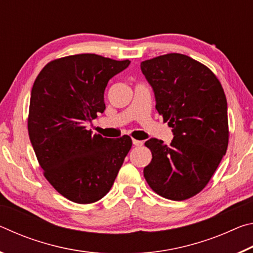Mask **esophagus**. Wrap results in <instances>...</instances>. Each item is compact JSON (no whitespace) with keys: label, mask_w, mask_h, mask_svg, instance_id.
<instances>
[{"label":"esophagus","mask_w":253,"mask_h":253,"mask_svg":"<svg viewBox=\"0 0 253 253\" xmlns=\"http://www.w3.org/2000/svg\"><path fill=\"white\" fill-rule=\"evenodd\" d=\"M132 144H134L135 146H142V145H143V142H142V140L132 139Z\"/></svg>","instance_id":"34e87169"}]
</instances>
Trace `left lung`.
<instances>
[{"instance_id": "8db88e82", "label": "left lung", "mask_w": 253, "mask_h": 253, "mask_svg": "<svg viewBox=\"0 0 253 253\" xmlns=\"http://www.w3.org/2000/svg\"><path fill=\"white\" fill-rule=\"evenodd\" d=\"M140 69L174 135L170 145L157 138L145 143L153 158L144 176L163 198L190 199L209 183L228 148L223 88L208 67L185 54L160 55L143 61Z\"/></svg>"}]
</instances>
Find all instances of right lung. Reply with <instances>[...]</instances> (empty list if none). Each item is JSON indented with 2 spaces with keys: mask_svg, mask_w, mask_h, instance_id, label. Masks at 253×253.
Segmentation results:
<instances>
[{
  "mask_svg": "<svg viewBox=\"0 0 253 253\" xmlns=\"http://www.w3.org/2000/svg\"><path fill=\"white\" fill-rule=\"evenodd\" d=\"M93 53L49 62L34 81L30 99V140L44 176L72 202L99 201L113 186L131 138H107L87 130L106 109L108 81L129 66Z\"/></svg>",
  "mask_w": 253,
  "mask_h": 253,
  "instance_id": "right-lung-1",
  "label": "right lung"
}]
</instances>
